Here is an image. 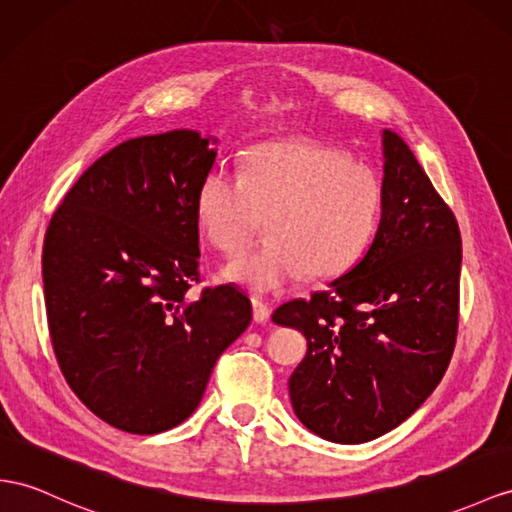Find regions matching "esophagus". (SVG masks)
I'll return each mask as SVG.
<instances>
[{
  "instance_id": "esophagus-1",
  "label": "esophagus",
  "mask_w": 512,
  "mask_h": 512,
  "mask_svg": "<svg viewBox=\"0 0 512 512\" xmlns=\"http://www.w3.org/2000/svg\"><path fill=\"white\" fill-rule=\"evenodd\" d=\"M251 303H253V320L257 324H266L270 320V307L259 298H253Z\"/></svg>"
}]
</instances>
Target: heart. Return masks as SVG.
Returning <instances> with one entry per match:
<instances>
[{
    "mask_svg": "<svg viewBox=\"0 0 512 512\" xmlns=\"http://www.w3.org/2000/svg\"><path fill=\"white\" fill-rule=\"evenodd\" d=\"M196 225L220 253H238L266 218L264 246L227 261L222 277L257 294L303 277L329 279L365 251L381 214V188L368 168L311 140L264 142L242 173L225 164L201 179Z\"/></svg>",
    "mask_w": 512,
    "mask_h": 512,
    "instance_id": "heart-1",
    "label": "heart"
}]
</instances>
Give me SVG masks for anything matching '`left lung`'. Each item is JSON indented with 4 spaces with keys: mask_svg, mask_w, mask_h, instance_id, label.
<instances>
[{
    "mask_svg": "<svg viewBox=\"0 0 512 512\" xmlns=\"http://www.w3.org/2000/svg\"><path fill=\"white\" fill-rule=\"evenodd\" d=\"M381 222L342 277L274 311L307 337L290 376L296 417L333 443L400 426L448 370L458 326L461 231L406 142L383 129Z\"/></svg>",
    "mask_w": 512,
    "mask_h": 512,
    "instance_id": "8db88e82",
    "label": "left lung"
}]
</instances>
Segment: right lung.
<instances>
[{
  "instance_id": "add662e5",
  "label": "right lung",
  "mask_w": 512,
  "mask_h": 512,
  "mask_svg": "<svg viewBox=\"0 0 512 512\" xmlns=\"http://www.w3.org/2000/svg\"><path fill=\"white\" fill-rule=\"evenodd\" d=\"M218 138L173 129L121 142L64 196L43 246L51 344L90 411L131 435L179 426L251 324L238 287L199 281L194 199Z\"/></svg>"
}]
</instances>
